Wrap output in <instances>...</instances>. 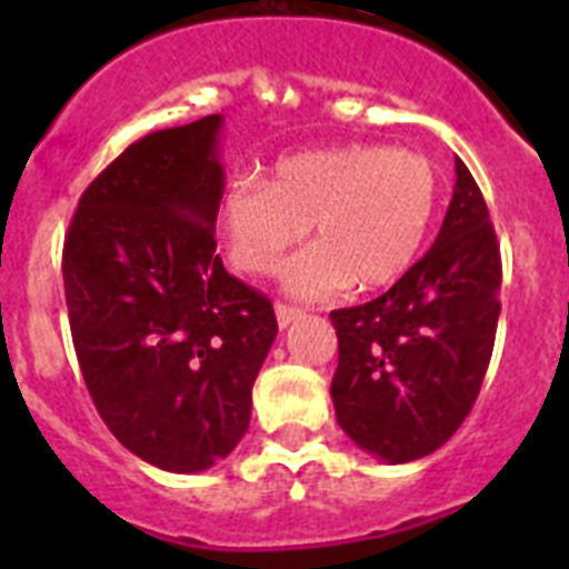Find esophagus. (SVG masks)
Masks as SVG:
<instances>
[{
  "label": "esophagus",
  "instance_id": "obj_1",
  "mask_svg": "<svg viewBox=\"0 0 569 569\" xmlns=\"http://www.w3.org/2000/svg\"><path fill=\"white\" fill-rule=\"evenodd\" d=\"M305 310L293 308V305H284V301H276V321H279V328H290L296 319H301Z\"/></svg>",
  "mask_w": 569,
  "mask_h": 569
}]
</instances>
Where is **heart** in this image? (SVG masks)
<instances>
[{"instance_id":"1","label":"heart","mask_w":569,"mask_h":569,"mask_svg":"<svg viewBox=\"0 0 569 569\" xmlns=\"http://www.w3.org/2000/svg\"><path fill=\"white\" fill-rule=\"evenodd\" d=\"M439 208V173L425 153L350 142L290 153L270 182L233 176L216 219L236 270L268 276L281 256L316 230V244L293 256L284 284L296 296H333L359 284L387 288L413 268Z\"/></svg>"}]
</instances>
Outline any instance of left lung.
Instances as JSON below:
<instances>
[{"label": "left lung", "instance_id": "obj_1", "mask_svg": "<svg viewBox=\"0 0 569 569\" xmlns=\"http://www.w3.org/2000/svg\"><path fill=\"white\" fill-rule=\"evenodd\" d=\"M501 253L461 159L436 244L379 299L330 313V396L350 439L390 465L439 450L476 405L496 341Z\"/></svg>", "mask_w": 569, "mask_h": 569}]
</instances>
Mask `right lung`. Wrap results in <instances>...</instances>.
Returning a JSON list of instances; mask_svg holds the SVG:
<instances>
[{
  "label": "right lung",
  "mask_w": 569,
  "mask_h": 569,
  "mask_svg": "<svg viewBox=\"0 0 569 569\" xmlns=\"http://www.w3.org/2000/svg\"><path fill=\"white\" fill-rule=\"evenodd\" d=\"M222 116L148 133L88 184L62 250L88 393L130 453L199 472L248 433L276 339L264 293L216 256Z\"/></svg>",
  "instance_id": "obj_1"
}]
</instances>
